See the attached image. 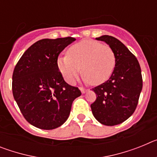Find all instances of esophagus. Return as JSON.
I'll return each mask as SVG.
<instances>
[{
    "instance_id": "obj_1",
    "label": "esophagus",
    "mask_w": 157,
    "mask_h": 157,
    "mask_svg": "<svg viewBox=\"0 0 157 157\" xmlns=\"http://www.w3.org/2000/svg\"><path fill=\"white\" fill-rule=\"evenodd\" d=\"M79 89H80V90H81L82 94H85V93L86 92V90H87V89L83 88V87H79Z\"/></svg>"
}]
</instances>
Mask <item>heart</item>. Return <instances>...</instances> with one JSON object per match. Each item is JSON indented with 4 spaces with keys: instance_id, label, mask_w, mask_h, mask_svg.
Masks as SVG:
<instances>
[{
    "instance_id": "heart-1",
    "label": "heart",
    "mask_w": 157,
    "mask_h": 157,
    "mask_svg": "<svg viewBox=\"0 0 157 157\" xmlns=\"http://www.w3.org/2000/svg\"><path fill=\"white\" fill-rule=\"evenodd\" d=\"M116 56L108 45L85 40L71 45L66 56L58 58L57 63L64 79L74 84L81 71L84 80L91 85L102 84L114 71Z\"/></svg>"
}]
</instances>
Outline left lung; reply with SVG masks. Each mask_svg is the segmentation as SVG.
Wrapping results in <instances>:
<instances>
[{
	"label": "left lung",
	"instance_id": "obj_1",
	"mask_svg": "<svg viewBox=\"0 0 157 157\" xmlns=\"http://www.w3.org/2000/svg\"><path fill=\"white\" fill-rule=\"evenodd\" d=\"M114 50L116 63L112 75L105 82L92 89L97 98L91 104L93 115L106 126H115L127 120L135 111L142 90L141 67L134 54L116 37H97Z\"/></svg>",
	"mask_w": 157,
	"mask_h": 157
}]
</instances>
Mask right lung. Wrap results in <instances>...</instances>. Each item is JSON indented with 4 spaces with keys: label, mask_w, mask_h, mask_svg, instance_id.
I'll return each mask as SVG.
<instances>
[{
    "label": "right lung",
    "mask_w": 157,
    "mask_h": 157,
    "mask_svg": "<svg viewBox=\"0 0 157 157\" xmlns=\"http://www.w3.org/2000/svg\"><path fill=\"white\" fill-rule=\"evenodd\" d=\"M75 41L71 37L39 40L27 48L14 68V99L26 120L37 128L60 127L74 100L82 94L64 81L57 63L59 53Z\"/></svg>",
    "instance_id": "right-lung-1"
}]
</instances>
